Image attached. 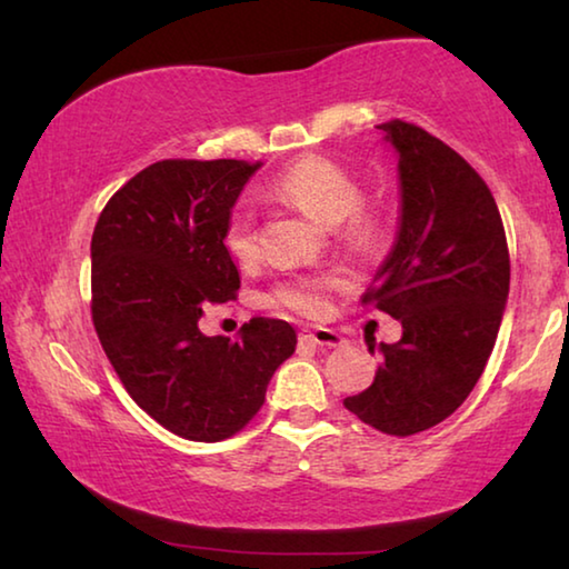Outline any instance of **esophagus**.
I'll list each match as a JSON object with an SVG mask.
<instances>
[{"instance_id":"obj_1","label":"esophagus","mask_w":569,"mask_h":569,"mask_svg":"<svg viewBox=\"0 0 569 569\" xmlns=\"http://www.w3.org/2000/svg\"><path fill=\"white\" fill-rule=\"evenodd\" d=\"M301 339L313 343V346H321V349H341V346H346V339L333 329H313V331H303Z\"/></svg>"}]
</instances>
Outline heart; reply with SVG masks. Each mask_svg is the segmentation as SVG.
<instances>
[{"mask_svg": "<svg viewBox=\"0 0 569 569\" xmlns=\"http://www.w3.org/2000/svg\"><path fill=\"white\" fill-rule=\"evenodd\" d=\"M273 198L303 210L308 218L326 228H339L346 240L356 246H369L379 233V218L359 206L361 188L349 172L326 158H301L286 166L268 182ZM223 246L238 263L253 261L256 246V213L253 208L240 203L226 218ZM341 276H296L273 291L271 301L288 311L308 319L329 311L331 293L343 288Z\"/></svg>", "mask_w": 569, "mask_h": 569, "instance_id": "b5f03b06", "label": "heart"}]
</instances>
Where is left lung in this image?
<instances>
[{
    "instance_id": "1",
    "label": "left lung",
    "mask_w": 569,
    "mask_h": 569,
    "mask_svg": "<svg viewBox=\"0 0 569 569\" xmlns=\"http://www.w3.org/2000/svg\"><path fill=\"white\" fill-rule=\"evenodd\" d=\"M397 152L399 223L363 301L401 323L371 343L373 383L343 401L363 423L409 437L455 413L495 349L509 296V253L497 203L475 168L417 124H379Z\"/></svg>"
}]
</instances>
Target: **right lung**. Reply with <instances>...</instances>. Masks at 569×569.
Returning <instances> with one entry per match:
<instances>
[{
    "mask_svg": "<svg viewBox=\"0 0 569 569\" xmlns=\"http://www.w3.org/2000/svg\"><path fill=\"white\" fill-rule=\"evenodd\" d=\"M261 166L156 162L114 192L92 233V321L102 349L134 403L190 441L243 429L296 351L293 326L278 319H250L236 341L198 329L208 303H226L240 288L223 230Z\"/></svg>",
    "mask_w": 569,
    "mask_h": 569,
    "instance_id": "obj_1",
    "label": "right lung"
}]
</instances>
